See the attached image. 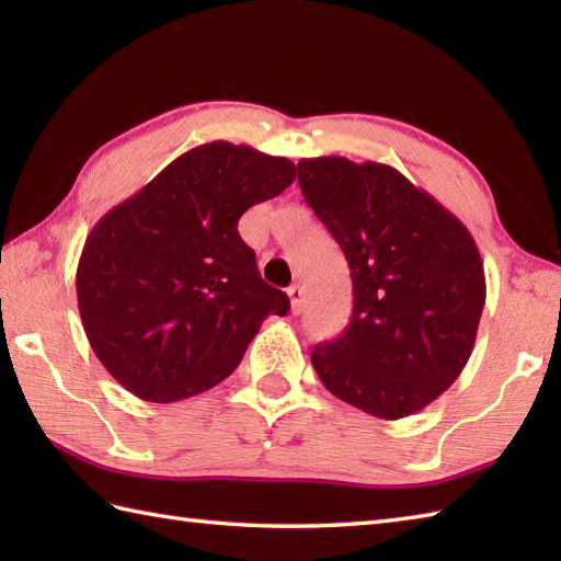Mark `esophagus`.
Here are the masks:
<instances>
[{
  "label": "esophagus",
  "instance_id": "obj_1",
  "mask_svg": "<svg viewBox=\"0 0 561 561\" xmlns=\"http://www.w3.org/2000/svg\"><path fill=\"white\" fill-rule=\"evenodd\" d=\"M287 294H289V301H291V311H294V313H301V308H304V291H301L299 284H291V287L287 289Z\"/></svg>",
  "mask_w": 561,
  "mask_h": 561
}]
</instances>
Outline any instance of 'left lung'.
I'll return each instance as SVG.
<instances>
[{"label":"left lung","mask_w":561,"mask_h":561,"mask_svg":"<svg viewBox=\"0 0 561 561\" xmlns=\"http://www.w3.org/2000/svg\"><path fill=\"white\" fill-rule=\"evenodd\" d=\"M316 217L347 257L354 308L311 352L332 396L378 420L424 410L468 364L486 284L465 224L386 163L299 161Z\"/></svg>","instance_id":"obj_1"}]
</instances>
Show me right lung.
Listing matches in <instances>:
<instances>
[{
	"mask_svg": "<svg viewBox=\"0 0 561 561\" xmlns=\"http://www.w3.org/2000/svg\"><path fill=\"white\" fill-rule=\"evenodd\" d=\"M294 178L289 159L209 141L103 214L81 250L77 301L117 383L147 402L199 396L233 374L262 320L287 316L238 219Z\"/></svg>",
	"mask_w": 561,
	"mask_h": 561,
	"instance_id": "1",
	"label": "right lung"
}]
</instances>
